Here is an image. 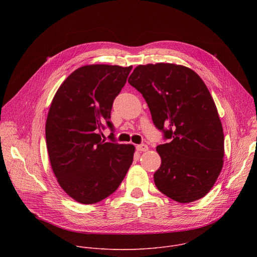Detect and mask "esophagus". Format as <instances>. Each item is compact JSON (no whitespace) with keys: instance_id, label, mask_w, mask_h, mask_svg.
<instances>
[{"instance_id":"obj_1","label":"esophagus","mask_w":257,"mask_h":257,"mask_svg":"<svg viewBox=\"0 0 257 257\" xmlns=\"http://www.w3.org/2000/svg\"><path fill=\"white\" fill-rule=\"evenodd\" d=\"M136 150L138 151V152H146L149 150V146L146 145V144H139V145H137L136 146Z\"/></svg>"}]
</instances>
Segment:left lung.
Listing matches in <instances>:
<instances>
[{"mask_svg": "<svg viewBox=\"0 0 257 257\" xmlns=\"http://www.w3.org/2000/svg\"><path fill=\"white\" fill-rule=\"evenodd\" d=\"M128 82L148 102L156 127L170 142L157 146L162 164L158 189L188 203L205 196L224 165V132L215 103L202 79L181 65L137 66Z\"/></svg>", "mask_w": 257, "mask_h": 257, "instance_id": "obj_1", "label": "left lung"}]
</instances>
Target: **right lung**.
Masks as SVG:
<instances>
[{
	"label": "right lung",
	"mask_w": 257,
	"mask_h": 257,
	"mask_svg": "<svg viewBox=\"0 0 257 257\" xmlns=\"http://www.w3.org/2000/svg\"><path fill=\"white\" fill-rule=\"evenodd\" d=\"M131 69L80 67L53 98L46 123L49 158L60 186L77 202L92 204L114 193L132 165V144L104 142L99 133L104 125L114 130L109 121L113 101Z\"/></svg>",
	"instance_id": "right-lung-1"
}]
</instances>
